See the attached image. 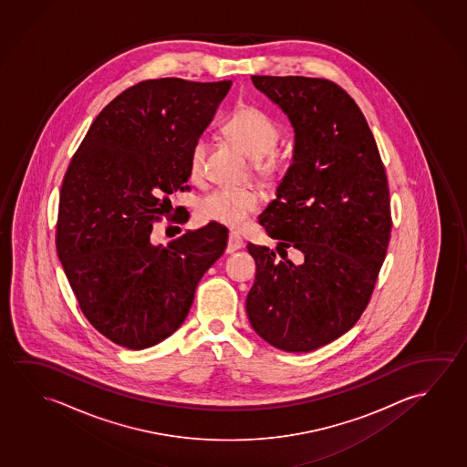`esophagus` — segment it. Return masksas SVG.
<instances>
[{"instance_id":"esophagus-1","label":"esophagus","mask_w":467,"mask_h":467,"mask_svg":"<svg viewBox=\"0 0 467 467\" xmlns=\"http://www.w3.org/2000/svg\"><path fill=\"white\" fill-rule=\"evenodd\" d=\"M240 248H244V240L235 232H230L229 242H227V253L237 252Z\"/></svg>"}]
</instances>
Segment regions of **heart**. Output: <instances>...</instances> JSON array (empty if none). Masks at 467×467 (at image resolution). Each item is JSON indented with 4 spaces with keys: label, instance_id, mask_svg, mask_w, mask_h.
<instances>
[{
    "label": "heart",
    "instance_id": "obj_1",
    "mask_svg": "<svg viewBox=\"0 0 467 467\" xmlns=\"http://www.w3.org/2000/svg\"><path fill=\"white\" fill-rule=\"evenodd\" d=\"M225 131L240 144L248 156L261 161L275 150L281 138L279 125L269 113L258 107H244L234 111L225 123ZM206 140L201 136L192 142L190 152V173L200 178L204 171ZM261 206V194L252 188H215L208 192L198 206V214L204 221L223 223L230 229H242L250 215Z\"/></svg>",
    "mask_w": 467,
    "mask_h": 467
}]
</instances>
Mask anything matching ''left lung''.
<instances>
[{"label":"left lung","instance_id":"left-lung-1","mask_svg":"<svg viewBox=\"0 0 467 467\" xmlns=\"http://www.w3.org/2000/svg\"><path fill=\"white\" fill-rule=\"evenodd\" d=\"M294 128V162L259 215L275 250L248 244L256 277L246 296L254 333L311 352L348 333L367 308L391 237L385 167L367 119L334 82L252 76ZM292 245L300 265L286 258Z\"/></svg>","mask_w":467,"mask_h":467}]
</instances>
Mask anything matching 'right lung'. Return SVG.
<instances>
[{
  "label": "right lung",
  "instance_id": "obj_1",
  "mask_svg": "<svg viewBox=\"0 0 467 467\" xmlns=\"http://www.w3.org/2000/svg\"><path fill=\"white\" fill-rule=\"evenodd\" d=\"M232 81L140 82L97 115L59 192L57 253L82 313L131 350L183 325L201 277L223 254L227 232L209 223L150 242L167 194L190 178L192 142L213 121Z\"/></svg>",
  "mask_w": 467,
  "mask_h": 467
}]
</instances>
